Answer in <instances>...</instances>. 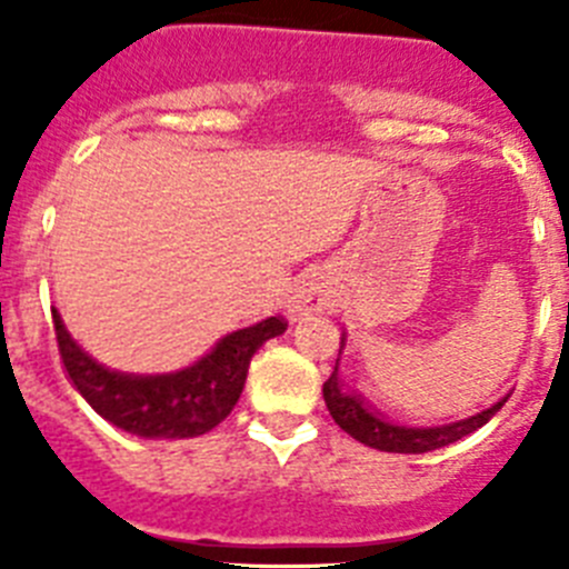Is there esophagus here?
<instances>
[{
    "label": "esophagus",
    "instance_id": "1",
    "mask_svg": "<svg viewBox=\"0 0 569 569\" xmlns=\"http://www.w3.org/2000/svg\"><path fill=\"white\" fill-rule=\"evenodd\" d=\"M322 302V291L320 286H317V280H302L300 286H297L295 297L289 300V315L295 317V320H300V317H306L309 311H317L320 309Z\"/></svg>",
    "mask_w": 569,
    "mask_h": 569
}]
</instances>
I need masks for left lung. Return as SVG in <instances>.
I'll use <instances>...</instances> for the list:
<instances>
[{
    "label": "left lung",
    "instance_id": "obj_1",
    "mask_svg": "<svg viewBox=\"0 0 569 569\" xmlns=\"http://www.w3.org/2000/svg\"><path fill=\"white\" fill-rule=\"evenodd\" d=\"M345 345V337H342ZM322 396H326V407L331 412L333 421L350 435L357 438L359 443L370 446V449H379V452H401V455H421L432 452V449H440V446H449L455 440L466 438L475 429H480L482 423L491 421L493 412H500L506 398L497 401L488 410L477 412V416L463 418V421L443 423V427H401L396 421H387L385 416L370 410L357 392L345 390L342 381H339L337 368L328 376V381L322 385Z\"/></svg>",
    "mask_w": 569,
    "mask_h": 569
}]
</instances>
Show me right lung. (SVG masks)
Segmentation results:
<instances>
[{
	"mask_svg": "<svg viewBox=\"0 0 569 569\" xmlns=\"http://www.w3.org/2000/svg\"><path fill=\"white\" fill-rule=\"evenodd\" d=\"M52 326L69 381L87 398V405L114 427L153 440L196 438L219 427L241 398L254 350L286 331L283 317H269L258 326L227 333L190 368L177 373L134 376L94 362L69 337L58 311H52Z\"/></svg>",
	"mask_w": 569,
	"mask_h": 569,
	"instance_id": "1",
	"label": "right lung"
}]
</instances>
